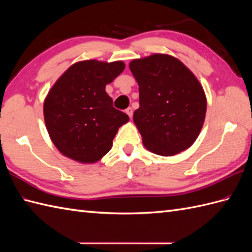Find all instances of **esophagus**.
<instances>
[{
    "label": "esophagus",
    "instance_id": "obj_1",
    "mask_svg": "<svg viewBox=\"0 0 252 252\" xmlns=\"http://www.w3.org/2000/svg\"><path fill=\"white\" fill-rule=\"evenodd\" d=\"M126 112L127 114V116H129L130 118H132V116H133V109L131 108V107H129V108H126Z\"/></svg>",
    "mask_w": 252,
    "mask_h": 252
}]
</instances>
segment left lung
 <instances>
[{"label": "left lung", "mask_w": 252, "mask_h": 252, "mask_svg": "<svg viewBox=\"0 0 252 252\" xmlns=\"http://www.w3.org/2000/svg\"><path fill=\"white\" fill-rule=\"evenodd\" d=\"M138 84L133 121L149 152L174 156L189 148L205 122L207 98L196 76L178 58L153 54L129 63Z\"/></svg>", "instance_id": "obj_1"}]
</instances>
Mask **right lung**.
<instances>
[{"instance_id":"1","label":"right lung","mask_w":252,"mask_h":252,"mask_svg":"<svg viewBox=\"0 0 252 252\" xmlns=\"http://www.w3.org/2000/svg\"><path fill=\"white\" fill-rule=\"evenodd\" d=\"M121 61L73 63L58 78L44 99L46 130L63 156L95 163L108 153L129 116L114 108L106 85L125 70Z\"/></svg>"}]
</instances>
